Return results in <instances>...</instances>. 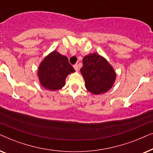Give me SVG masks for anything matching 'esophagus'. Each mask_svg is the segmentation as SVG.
<instances>
[{"label": "esophagus", "mask_w": 153, "mask_h": 153, "mask_svg": "<svg viewBox=\"0 0 153 153\" xmlns=\"http://www.w3.org/2000/svg\"><path fill=\"white\" fill-rule=\"evenodd\" d=\"M73 67H74V70H76V72H77V71H78V70H79V67H78V65H77V64H75V65H74V66H73Z\"/></svg>", "instance_id": "obj_1"}]
</instances>
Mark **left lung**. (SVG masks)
I'll return each mask as SVG.
<instances>
[{
    "instance_id": "obj_1",
    "label": "left lung",
    "mask_w": 153,
    "mask_h": 153,
    "mask_svg": "<svg viewBox=\"0 0 153 153\" xmlns=\"http://www.w3.org/2000/svg\"><path fill=\"white\" fill-rule=\"evenodd\" d=\"M81 72L85 79V88L93 94L104 93L114 84L116 73L109 63L97 53L83 58Z\"/></svg>"
}]
</instances>
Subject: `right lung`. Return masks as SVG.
<instances>
[{"label": "right lung", "mask_w": 153, "mask_h": 153, "mask_svg": "<svg viewBox=\"0 0 153 153\" xmlns=\"http://www.w3.org/2000/svg\"><path fill=\"white\" fill-rule=\"evenodd\" d=\"M74 72L68 58L53 51L41 62L37 73L44 88L50 91H56L64 86L66 76Z\"/></svg>", "instance_id": "right-lung-1"}]
</instances>
